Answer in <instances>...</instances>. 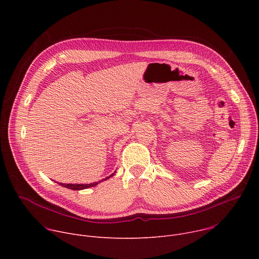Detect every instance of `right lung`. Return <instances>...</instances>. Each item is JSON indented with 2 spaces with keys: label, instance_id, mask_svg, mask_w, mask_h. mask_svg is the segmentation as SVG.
<instances>
[{
  "label": "right lung",
  "instance_id": "obj_1",
  "mask_svg": "<svg viewBox=\"0 0 259 259\" xmlns=\"http://www.w3.org/2000/svg\"><path fill=\"white\" fill-rule=\"evenodd\" d=\"M114 174L110 175L109 177H112ZM109 177H106L105 179L109 178ZM102 181V180H101ZM61 187H64V188H67V189H70V190H76V191H80V190H84V189H88V188H92V187H95L96 184H98V182H93V183H89V184H70V183H59Z\"/></svg>",
  "mask_w": 259,
  "mask_h": 259
}]
</instances>
